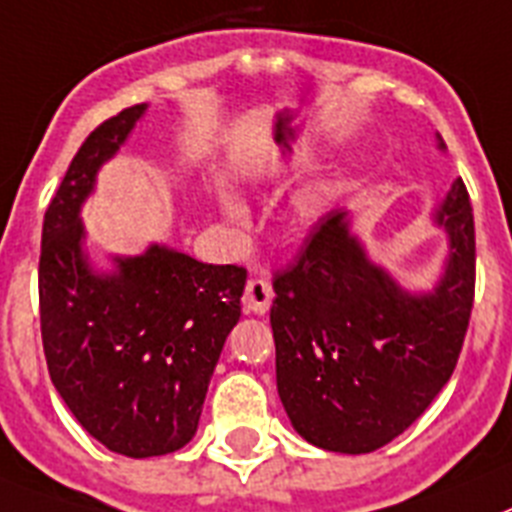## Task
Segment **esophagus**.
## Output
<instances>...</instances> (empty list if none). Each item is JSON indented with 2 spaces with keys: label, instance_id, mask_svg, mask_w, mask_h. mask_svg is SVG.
Masks as SVG:
<instances>
[{
  "label": "esophagus",
  "instance_id": "34e87169",
  "mask_svg": "<svg viewBox=\"0 0 512 512\" xmlns=\"http://www.w3.org/2000/svg\"><path fill=\"white\" fill-rule=\"evenodd\" d=\"M270 301H273V286H270L265 278H250L242 296L244 311H250V314H265V311L270 309Z\"/></svg>",
  "mask_w": 512,
  "mask_h": 512
}]
</instances>
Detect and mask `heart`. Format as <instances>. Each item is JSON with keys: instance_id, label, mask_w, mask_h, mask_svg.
I'll return each instance as SVG.
<instances>
[{"instance_id": "1", "label": "heart", "mask_w": 512, "mask_h": 512, "mask_svg": "<svg viewBox=\"0 0 512 512\" xmlns=\"http://www.w3.org/2000/svg\"><path fill=\"white\" fill-rule=\"evenodd\" d=\"M229 213H231V216H237V208H234V206H229Z\"/></svg>"}]
</instances>
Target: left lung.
<instances>
[{
    "mask_svg": "<svg viewBox=\"0 0 512 512\" xmlns=\"http://www.w3.org/2000/svg\"><path fill=\"white\" fill-rule=\"evenodd\" d=\"M435 221L448 231L451 255L443 281L425 296L402 291L368 260L345 211L324 213L299 257L273 275L278 394L293 428L314 446L376 451L410 428L451 379L477 278L464 180L453 182Z\"/></svg>",
    "mask_w": 512,
    "mask_h": 512,
    "instance_id": "left-lung-1",
    "label": "left lung"
}]
</instances>
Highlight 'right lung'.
<instances>
[{"label":"right lung","instance_id":"obj_1","mask_svg":"<svg viewBox=\"0 0 512 512\" xmlns=\"http://www.w3.org/2000/svg\"><path fill=\"white\" fill-rule=\"evenodd\" d=\"M146 105L102 121L79 146L43 219L38 299L48 373L92 438L131 459L182 448L242 314L247 270L149 247L95 275L82 255L79 206L100 164L121 149Z\"/></svg>","mask_w":512,"mask_h":512}]
</instances>
